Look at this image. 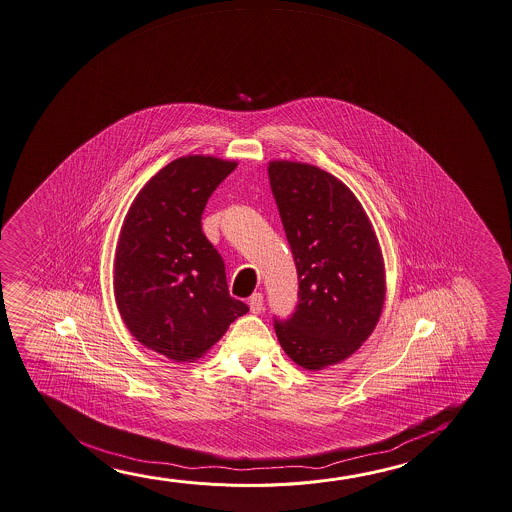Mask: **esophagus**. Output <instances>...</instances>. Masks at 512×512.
<instances>
[{"label":"esophagus","instance_id":"esophagus-1","mask_svg":"<svg viewBox=\"0 0 512 512\" xmlns=\"http://www.w3.org/2000/svg\"><path fill=\"white\" fill-rule=\"evenodd\" d=\"M249 308H251L252 314H260L261 310H263V296H261L260 292L252 294L251 298H249Z\"/></svg>","mask_w":512,"mask_h":512}]
</instances>
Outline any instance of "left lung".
Instances as JSON below:
<instances>
[{"label": "left lung", "instance_id": "left-lung-1", "mask_svg": "<svg viewBox=\"0 0 512 512\" xmlns=\"http://www.w3.org/2000/svg\"><path fill=\"white\" fill-rule=\"evenodd\" d=\"M272 195L298 269V305L274 330L305 370L344 361L370 337L386 296L384 260L368 214L323 169L272 160Z\"/></svg>", "mask_w": 512, "mask_h": 512}]
</instances>
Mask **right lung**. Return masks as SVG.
<instances>
[{
  "instance_id": "1",
  "label": "right lung",
  "mask_w": 512,
  "mask_h": 512,
  "mask_svg": "<svg viewBox=\"0 0 512 512\" xmlns=\"http://www.w3.org/2000/svg\"><path fill=\"white\" fill-rule=\"evenodd\" d=\"M238 164L204 155L169 162L122 223L113 292L124 325L149 350L191 363L249 312L231 298L222 256L202 231L209 196Z\"/></svg>"
}]
</instances>
